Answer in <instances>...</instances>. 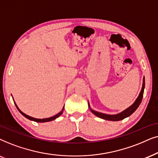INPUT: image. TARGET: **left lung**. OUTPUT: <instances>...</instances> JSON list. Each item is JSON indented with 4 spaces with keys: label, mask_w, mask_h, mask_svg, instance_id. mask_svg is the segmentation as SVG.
Listing matches in <instances>:
<instances>
[{
    "label": "left lung",
    "mask_w": 158,
    "mask_h": 158,
    "mask_svg": "<svg viewBox=\"0 0 158 158\" xmlns=\"http://www.w3.org/2000/svg\"><path fill=\"white\" fill-rule=\"evenodd\" d=\"M144 86H145V81H144V77L143 78V84H142V89H141V92L139 94L138 98H136L135 102H134L133 104L131 105V106L129 107V108L126 109L123 111H122L121 113H118V114L115 115H108V114H105V113H102L100 112H98V111L92 110L91 108L89 106V103L88 102V105H89V108L91 110V112L98 116L100 118L105 119V120H108V121H121V120H123L126 118L129 117L131 115L132 113H133L134 111H135L136 109L138 108V107L139 106V105L142 102V98H143V94H144Z\"/></svg>",
    "instance_id": "obj_1"
}]
</instances>
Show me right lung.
<instances>
[{
	"label": "right lung",
	"instance_id": "1",
	"mask_svg": "<svg viewBox=\"0 0 158 158\" xmlns=\"http://www.w3.org/2000/svg\"><path fill=\"white\" fill-rule=\"evenodd\" d=\"M14 100V99H13ZM14 103H15V102H14ZM15 105H16V108H17V109H18V110L19 111V112L22 113V114L24 115V116L25 117V118H28V119H29V120H31V121H35V122H39V123H43V122H48V121H53V120H55L56 118H58L60 116V115L62 114L63 113V111H64V108H63V109H62V110L60 111V113H58V114H56V115H54V116H52V117H50V118H42V119H39V118H33V117H31V116H29V115H27V114H25V113H24L22 112V111H21L20 110V109L18 108V106H16V104L15 103Z\"/></svg>",
	"mask_w": 158,
	"mask_h": 158
}]
</instances>
